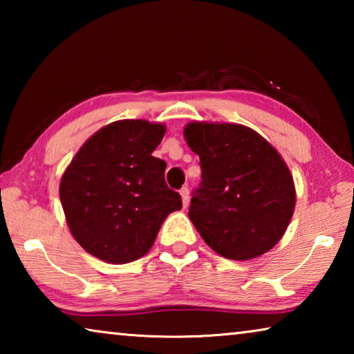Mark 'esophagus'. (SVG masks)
Masks as SVG:
<instances>
[{"label": "esophagus", "instance_id": "esophagus-1", "mask_svg": "<svg viewBox=\"0 0 354 354\" xmlns=\"http://www.w3.org/2000/svg\"><path fill=\"white\" fill-rule=\"evenodd\" d=\"M179 194H181V198H183V205H184V207H187V206H189V201H190L189 189H187V187H184V189H181V192H179Z\"/></svg>", "mask_w": 354, "mask_h": 354}]
</instances>
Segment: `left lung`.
<instances>
[{"label":"left lung","instance_id":"8db88e82","mask_svg":"<svg viewBox=\"0 0 354 354\" xmlns=\"http://www.w3.org/2000/svg\"><path fill=\"white\" fill-rule=\"evenodd\" d=\"M184 139L200 156L201 184L189 218L215 253L248 261L284 236L297 203L292 173L277 148L237 123L190 122Z\"/></svg>","mask_w":354,"mask_h":354}]
</instances>
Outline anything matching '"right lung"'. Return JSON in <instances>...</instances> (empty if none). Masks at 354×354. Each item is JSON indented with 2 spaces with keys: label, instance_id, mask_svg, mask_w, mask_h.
Here are the masks:
<instances>
[{
  "label": "right lung",
  "instance_id": "add662e5",
  "mask_svg": "<svg viewBox=\"0 0 354 354\" xmlns=\"http://www.w3.org/2000/svg\"><path fill=\"white\" fill-rule=\"evenodd\" d=\"M165 124L118 120L84 142L59 184L68 230L81 247L107 263L145 256L167 215L183 207L167 187L162 159L153 151Z\"/></svg>",
  "mask_w": 354,
  "mask_h": 354
}]
</instances>
